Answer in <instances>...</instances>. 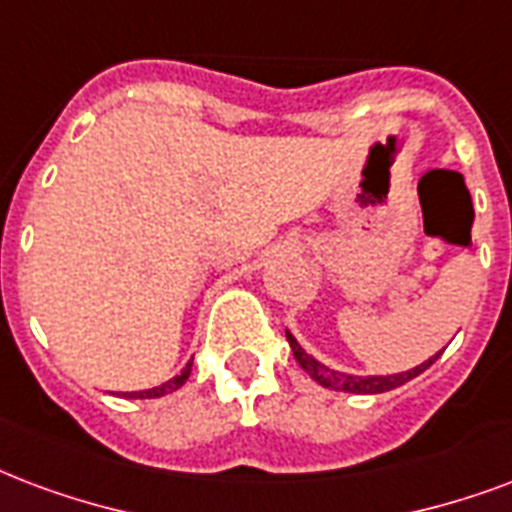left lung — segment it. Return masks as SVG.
I'll use <instances>...</instances> for the list:
<instances>
[{"mask_svg":"<svg viewBox=\"0 0 512 512\" xmlns=\"http://www.w3.org/2000/svg\"><path fill=\"white\" fill-rule=\"evenodd\" d=\"M287 341H290V349L292 354H295V360H298L300 368L306 370L308 376L314 378L319 386L333 389V392H349V395H381V392H392L397 386L408 384L411 378L421 376V373L440 357L438 351V354H432L429 360H424L421 365H416V368L405 370V373H392V376H351V373H341V370L327 368L325 362H319L317 357H311L290 330H287Z\"/></svg>","mask_w":512,"mask_h":512,"instance_id":"left-lung-1","label":"left lung"}]
</instances>
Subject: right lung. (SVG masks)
Masks as SVG:
<instances>
[{"label":"right lung","mask_w":512,"mask_h":512,"mask_svg":"<svg viewBox=\"0 0 512 512\" xmlns=\"http://www.w3.org/2000/svg\"><path fill=\"white\" fill-rule=\"evenodd\" d=\"M190 368H193V362H187V368L179 376L169 378L166 384L152 386V389H144V392H126V397H131V400H152V397H163L169 395V392H177L179 386L187 381V376H190Z\"/></svg>","instance_id":"obj_1"}]
</instances>
